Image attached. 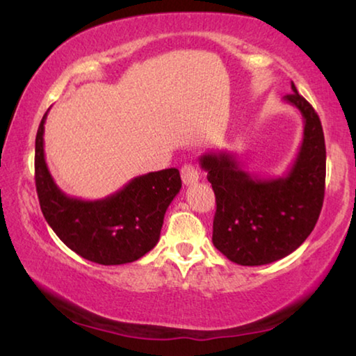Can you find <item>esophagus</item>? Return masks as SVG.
Masks as SVG:
<instances>
[{"label": "esophagus", "instance_id": "1", "mask_svg": "<svg viewBox=\"0 0 356 356\" xmlns=\"http://www.w3.org/2000/svg\"><path fill=\"white\" fill-rule=\"evenodd\" d=\"M180 176H182V182L185 185H193L200 180V172L193 165H184L180 170Z\"/></svg>", "mask_w": 356, "mask_h": 356}]
</instances>
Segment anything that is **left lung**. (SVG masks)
<instances>
[{
    "label": "left lung",
    "mask_w": 356,
    "mask_h": 356,
    "mask_svg": "<svg viewBox=\"0 0 356 356\" xmlns=\"http://www.w3.org/2000/svg\"><path fill=\"white\" fill-rule=\"evenodd\" d=\"M284 95L303 118V140L282 177H256L227 150L201 155L216 200L212 242L229 261L265 265L286 257L308 238L325 193V138L321 119L291 84Z\"/></svg>",
    "instance_id": "left-lung-1"
}]
</instances>
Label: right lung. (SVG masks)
<instances>
[{
	"instance_id": "1",
	"label": "right lung",
	"mask_w": 356,
	"mask_h": 356,
	"mask_svg": "<svg viewBox=\"0 0 356 356\" xmlns=\"http://www.w3.org/2000/svg\"><path fill=\"white\" fill-rule=\"evenodd\" d=\"M47 113L35 135L34 156L35 190L47 222L72 251L88 261L102 265L138 261L159 243L166 209L182 188L179 170L138 176L104 200L67 196L45 161Z\"/></svg>"
}]
</instances>
